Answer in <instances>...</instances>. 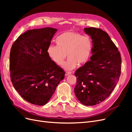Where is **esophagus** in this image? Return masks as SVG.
Returning <instances> with one entry per match:
<instances>
[{
	"label": "esophagus",
	"mask_w": 132,
	"mask_h": 132,
	"mask_svg": "<svg viewBox=\"0 0 132 132\" xmlns=\"http://www.w3.org/2000/svg\"><path fill=\"white\" fill-rule=\"evenodd\" d=\"M71 74V73L70 72V71H66V72H65V75H66V76L68 75H69V74Z\"/></svg>",
	"instance_id": "34e87169"
}]
</instances>
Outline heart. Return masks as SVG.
Returning <instances> with one entry per match:
<instances>
[{
  "instance_id": "1",
  "label": "heart",
  "mask_w": 132,
  "mask_h": 132,
  "mask_svg": "<svg viewBox=\"0 0 132 132\" xmlns=\"http://www.w3.org/2000/svg\"><path fill=\"white\" fill-rule=\"evenodd\" d=\"M56 46L50 45L47 49L48 57L54 63L61 65L67 56L69 58L63 64L64 68L73 69L78 65L88 62L93 47L91 39L75 31H67L57 38Z\"/></svg>"
}]
</instances>
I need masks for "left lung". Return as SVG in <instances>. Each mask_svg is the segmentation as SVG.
<instances>
[{"label":"left lung","mask_w":132,"mask_h":132,"mask_svg":"<svg viewBox=\"0 0 132 132\" xmlns=\"http://www.w3.org/2000/svg\"><path fill=\"white\" fill-rule=\"evenodd\" d=\"M93 39L90 59L75 71L74 93L79 101L94 106L104 101L116 86L121 71V54L109 35L100 29L85 28Z\"/></svg>","instance_id":"1"}]
</instances>
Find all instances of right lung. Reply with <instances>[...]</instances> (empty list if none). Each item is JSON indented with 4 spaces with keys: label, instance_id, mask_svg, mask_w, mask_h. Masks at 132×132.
<instances>
[{
    "label": "right lung",
    "instance_id": "1",
    "mask_svg": "<svg viewBox=\"0 0 132 132\" xmlns=\"http://www.w3.org/2000/svg\"><path fill=\"white\" fill-rule=\"evenodd\" d=\"M57 31L52 27L28 30L19 36L12 45L11 81L21 96L32 104H46L64 78L65 71L47 53Z\"/></svg>",
    "mask_w": 132,
    "mask_h": 132
}]
</instances>
